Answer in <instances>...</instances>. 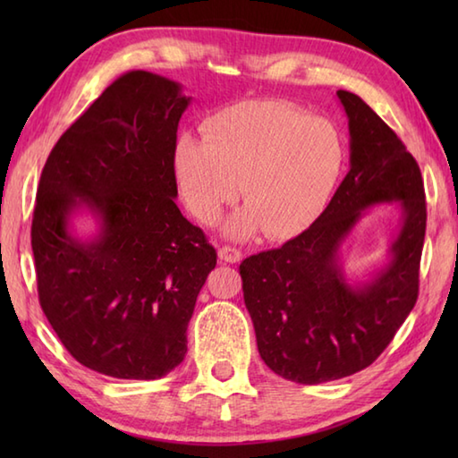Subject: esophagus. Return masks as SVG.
<instances>
[{"mask_svg": "<svg viewBox=\"0 0 458 458\" xmlns=\"http://www.w3.org/2000/svg\"><path fill=\"white\" fill-rule=\"evenodd\" d=\"M218 258L220 261H226V264H238L242 259V251L238 248H232V246H222L218 250Z\"/></svg>", "mask_w": 458, "mask_h": 458, "instance_id": "34e87169", "label": "esophagus"}]
</instances>
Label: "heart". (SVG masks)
Instances as JSON below:
<instances>
[{
  "instance_id": "1",
  "label": "heart",
  "mask_w": 458,
  "mask_h": 458,
  "mask_svg": "<svg viewBox=\"0 0 458 458\" xmlns=\"http://www.w3.org/2000/svg\"><path fill=\"white\" fill-rule=\"evenodd\" d=\"M346 140L338 125L287 102H251L204 122V138L179 135L173 171L184 207L214 224L238 197L248 204L226 224L234 238L264 228L284 240L309 228L343 177Z\"/></svg>"
}]
</instances>
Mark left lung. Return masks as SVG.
Returning a JSON list of instances; mask_svg holds the SVG:
<instances>
[{
	"label": "left lung",
	"mask_w": 458,
	"mask_h": 458,
	"mask_svg": "<svg viewBox=\"0 0 458 458\" xmlns=\"http://www.w3.org/2000/svg\"><path fill=\"white\" fill-rule=\"evenodd\" d=\"M348 115L350 171L325 212L281 248L240 264L259 356L291 382L313 386L368 368L392 343L420 295L427 202L420 165L403 141L356 94L338 90ZM404 212L393 261L352 288L337 248L374 203Z\"/></svg>",
	"instance_id": "8db88e82"
}]
</instances>
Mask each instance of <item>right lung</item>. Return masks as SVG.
I'll return each mask as SVG.
<instances>
[{"mask_svg": "<svg viewBox=\"0 0 458 458\" xmlns=\"http://www.w3.org/2000/svg\"><path fill=\"white\" fill-rule=\"evenodd\" d=\"M189 102L165 76H120L61 135L38 181V303L71 356L104 376L157 379L177 368L216 267V250L174 204L173 149ZM81 206L101 222L94 241L67 230Z\"/></svg>", "mask_w": 458, "mask_h": 458, "instance_id": "right-lung-1", "label": "right lung"}]
</instances>
